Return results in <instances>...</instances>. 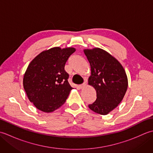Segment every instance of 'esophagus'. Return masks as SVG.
Listing matches in <instances>:
<instances>
[{
    "label": "esophagus",
    "mask_w": 153,
    "mask_h": 153,
    "mask_svg": "<svg viewBox=\"0 0 153 153\" xmlns=\"http://www.w3.org/2000/svg\"><path fill=\"white\" fill-rule=\"evenodd\" d=\"M86 85H87V83L85 82L83 84H81V85H79V87H80L81 89H83V87H85Z\"/></svg>",
    "instance_id": "esophagus-1"
}]
</instances>
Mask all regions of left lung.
Masks as SVG:
<instances>
[{
  "label": "left lung",
  "mask_w": 153,
  "mask_h": 153,
  "mask_svg": "<svg viewBox=\"0 0 153 153\" xmlns=\"http://www.w3.org/2000/svg\"><path fill=\"white\" fill-rule=\"evenodd\" d=\"M83 53L91 67L88 84L97 93L96 100L89 108L96 113L106 115L124 97L128 86L126 71L115 57L102 48H85Z\"/></svg>",
  "instance_id": "8db88e82"
}]
</instances>
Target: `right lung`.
Segmentation results:
<instances>
[{"mask_svg":"<svg viewBox=\"0 0 153 153\" xmlns=\"http://www.w3.org/2000/svg\"><path fill=\"white\" fill-rule=\"evenodd\" d=\"M74 47H53L42 51L28 65L23 85L30 101L44 112H52L63 105L73 88L68 83L65 64Z\"/></svg>","mask_w":153,"mask_h":153,"instance_id":"add662e5","label":"right lung"}]
</instances>
